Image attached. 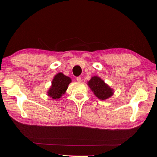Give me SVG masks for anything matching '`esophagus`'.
<instances>
[{
  "label": "esophagus",
  "mask_w": 157,
  "mask_h": 157,
  "mask_svg": "<svg viewBox=\"0 0 157 157\" xmlns=\"http://www.w3.org/2000/svg\"><path fill=\"white\" fill-rule=\"evenodd\" d=\"M77 81H78V82H81V78H80V77H78L77 78Z\"/></svg>",
  "instance_id": "obj_1"
}]
</instances>
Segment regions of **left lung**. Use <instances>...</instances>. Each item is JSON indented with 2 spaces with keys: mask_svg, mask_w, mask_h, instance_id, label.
I'll use <instances>...</instances> for the list:
<instances>
[{
  "mask_svg": "<svg viewBox=\"0 0 157 157\" xmlns=\"http://www.w3.org/2000/svg\"><path fill=\"white\" fill-rule=\"evenodd\" d=\"M87 84L95 96L101 100H105L111 98L115 92L114 90L98 76L92 77Z\"/></svg>",
  "mask_w": 157,
  "mask_h": 157,
  "instance_id": "1",
  "label": "left lung"
}]
</instances>
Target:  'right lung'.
Returning a JSON list of instances; mask_svg holds the SVG:
<instances>
[{
    "label": "right lung",
    "mask_w": 157,
    "mask_h": 157,
    "mask_svg": "<svg viewBox=\"0 0 157 157\" xmlns=\"http://www.w3.org/2000/svg\"><path fill=\"white\" fill-rule=\"evenodd\" d=\"M71 78L62 73L56 74L52 81V85L47 92V95L54 99H59L65 94Z\"/></svg>",
    "instance_id": "1"
}]
</instances>
